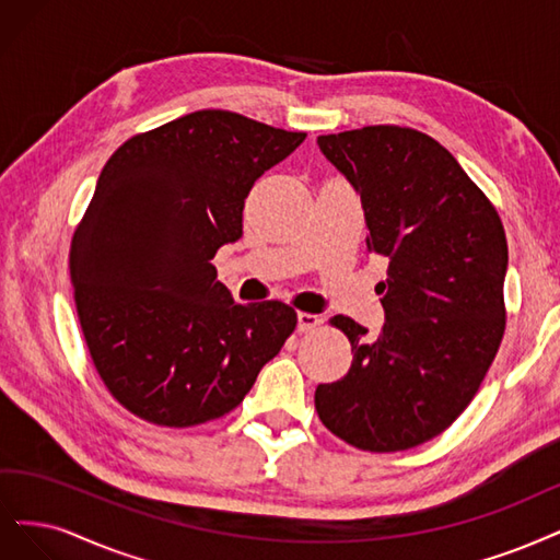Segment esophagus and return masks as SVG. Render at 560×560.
<instances>
[{"label":"esophagus","mask_w":560,"mask_h":560,"mask_svg":"<svg viewBox=\"0 0 560 560\" xmlns=\"http://www.w3.org/2000/svg\"><path fill=\"white\" fill-rule=\"evenodd\" d=\"M320 323H323L320 316L310 314V312H300V314H298V332H310V330L318 328Z\"/></svg>","instance_id":"34e87169"}]
</instances>
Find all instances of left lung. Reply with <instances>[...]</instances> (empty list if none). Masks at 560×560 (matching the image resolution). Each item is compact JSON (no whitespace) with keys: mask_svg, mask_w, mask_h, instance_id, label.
Returning <instances> with one entry per match:
<instances>
[{"mask_svg":"<svg viewBox=\"0 0 560 560\" xmlns=\"http://www.w3.org/2000/svg\"><path fill=\"white\" fill-rule=\"evenodd\" d=\"M360 195L368 250L388 258L376 285L382 332L349 316L345 378L318 384V419L363 451H405L438 438L472 402L504 335L508 240L491 205L440 141L398 125L316 139Z\"/></svg>","mask_w":560,"mask_h":560,"instance_id":"left-lung-1","label":"left lung"}]
</instances>
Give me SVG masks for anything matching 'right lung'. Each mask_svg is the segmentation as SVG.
<instances>
[{
    "instance_id": "1",
    "label": "right lung",
    "mask_w": 560,
    "mask_h": 560,
    "mask_svg": "<svg viewBox=\"0 0 560 560\" xmlns=\"http://www.w3.org/2000/svg\"><path fill=\"white\" fill-rule=\"evenodd\" d=\"M304 137L202 109L106 160L69 272L90 358L135 417L167 428L223 417L295 330L293 306L234 302L211 260L242 237L254 184Z\"/></svg>"
}]
</instances>
